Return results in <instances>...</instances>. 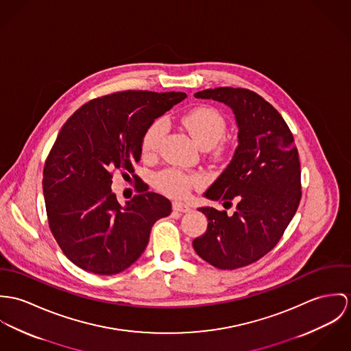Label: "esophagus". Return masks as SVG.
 <instances>
[{"instance_id": "esophagus-1", "label": "esophagus", "mask_w": 351, "mask_h": 351, "mask_svg": "<svg viewBox=\"0 0 351 351\" xmlns=\"http://www.w3.org/2000/svg\"><path fill=\"white\" fill-rule=\"evenodd\" d=\"M172 208L175 211H179V213H189V211H191V207L189 204L182 203V202H173L172 203Z\"/></svg>"}]
</instances>
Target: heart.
Here are the masks:
<instances>
[{
	"label": "heart",
	"instance_id": "1",
	"mask_svg": "<svg viewBox=\"0 0 351 351\" xmlns=\"http://www.w3.org/2000/svg\"><path fill=\"white\" fill-rule=\"evenodd\" d=\"M182 123L199 144L200 148L208 149L215 160H225L233 154L234 143L225 138L226 119L221 112L211 106H197L182 117ZM165 133V121L158 118L154 121L143 137V155L155 156L161 138ZM157 187L173 197H184L189 193L202 186L203 178L195 172H184L180 169H165L157 175Z\"/></svg>",
	"mask_w": 351,
	"mask_h": 351
}]
</instances>
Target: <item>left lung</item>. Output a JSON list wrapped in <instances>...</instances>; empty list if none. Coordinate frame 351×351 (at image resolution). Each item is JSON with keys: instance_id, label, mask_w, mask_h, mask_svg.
I'll return each mask as SVG.
<instances>
[{"instance_id": "left-lung-1", "label": "left lung", "mask_w": 351, "mask_h": 351, "mask_svg": "<svg viewBox=\"0 0 351 351\" xmlns=\"http://www.w3.org/2000/svg\"><path fill=\"white\" fill-rule=\"evenodd\" d=\"M195 97L230 106L238 125L233 160L204 194L225 207L235 200V211L199 208L208 225L193 242L204 261L232 271L271 252L293 218L302 199L299 154L284 118L257 93L217 87Z\"/></svg>"}]
</instances>
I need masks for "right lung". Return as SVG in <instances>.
Wrapping results in <instances>:
<instances>
[{"mask_svg": "<svg viewBox=\"0 0 351 351\" xmlns=\"http://www.w3.org/2000/svg\"><path fill=\"white\" fill-rule=\"evenodd\" d=\"M186 93L118 91L94 98L66 121L44 164L43 191L49 229L66 257L94 274H117L145 250L171 202L149 193L134 173L149 125ZM132 174L139 193L122 208L112 175Z\"/></svg>", "mask_w": 351, "mask_h": 351, "instance_id": "obj_1", "label": "right lung"}]
</instances>
